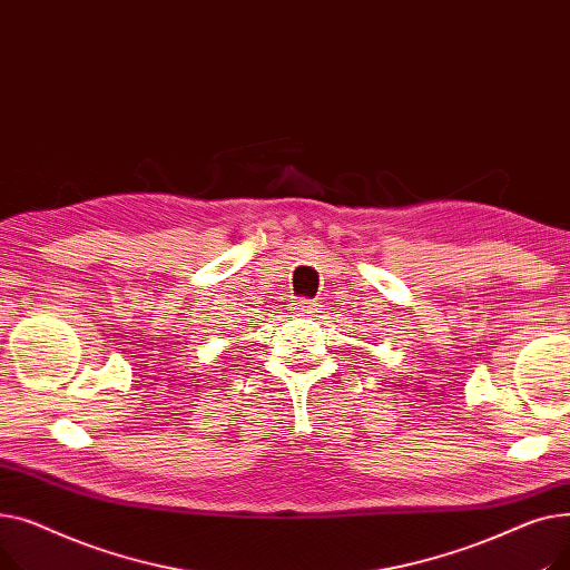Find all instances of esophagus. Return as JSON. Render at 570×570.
<instances>
[{
	"mask_svg": "<svg viewBox=\"0 0 570 570\" xmlns=\"http://www.w3.org/2000/svg\"><path fill=\"white\" fill-rule=\"evenodd\" d=\"M316 303H312V301H305V297H301V301H293V312L295 314H301V316H312L314 312H316Z\"/></svg>",
	"mask_w": 570,
	"mask_h": 570,
	"instance_id": "34e87169",
	"label": "esophagus"
}]
</instances>
